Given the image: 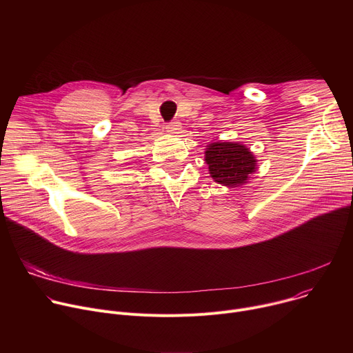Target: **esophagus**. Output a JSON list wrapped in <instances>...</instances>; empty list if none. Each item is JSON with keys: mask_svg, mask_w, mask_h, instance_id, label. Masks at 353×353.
I'll return each mask as SVG.
<instances>
[{"mask_svg": "<svg viewBox=\"0 0 353 353\" xmlns=\"http://www.w3.org/2000/svg\"><path fill=\"white\" fill-rule=\"evenodd\" d=\"M180 128H181V124H180L179 121H170V123L166 125V130H168L169 132H172V134H176L177 131H180Z\"/></svg>", "mask_w": 353, "mask_h": 353, "instance_id": "34e87169", "label": "esophagus"}]
</instances>
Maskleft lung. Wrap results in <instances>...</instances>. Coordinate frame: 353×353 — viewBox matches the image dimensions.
<instances>
[{
	"mask_svg": "<svg viewBox=\"0 0 353 353\" xmlns=\"http://www.w3.org/2000/svg\"><path fill=\"white\" fill-rule=\"evenodd\" d=\"M205 163L215 183L239 187L257 170V159L251 150L239 142L216 141L207 145Z\"/></svg>",
	"mask_w": 353,
	"mask_h": 353,
	"instance_id": "1",
	"label": "left lung"
}]
</instances>
